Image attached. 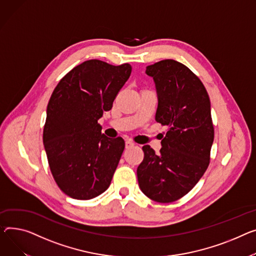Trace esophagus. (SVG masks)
Listing matches in <instances>:
<instances>
[{"mask_svg": "<svg viewBox=\"0 0 256 256\" xmlns=\"http://www.w3.org/2000/svg\"><path fill=\"white\" fill-rule=\"evenodd\" d=\"M134 144L132 142V141H126V148L128 149V148H132Z\"/></svg>", "mask_w": 256, "mask_h": 256, "instance_id": "obj_1", "label": "esophagus"}]
</instances>
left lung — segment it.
Wrapping results in <instances>:
<instances>
[{"instance_id":"8db88e82","label":"left lung","mask_w":256,"mask_h":256,"mask_svg":"<svg viewBox=\"0 0 256 256\" xmlns=\"http://www.w3.org/2000/svg\"><path fill=\"white\" fill-rule=\"evenodd\" d=\"M146 74L156 83V120L170 128L160 154L143 146L138 182L152 200L172 202L188 194L209 166L214 140L210 98L202 81L174 60L146 66Z\"/></svg>"}]
</instances>
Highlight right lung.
<instances>
[{
	"label": "right lung",
	"mask_w": 256,
	"mask_h": 256,
	"mask_svg": "<svg viewBox=\"0 0 256 256\" xmlns=\"http://www.w3.org/2000/svg\"><path fill=\"white\" fill-rule=\"evenodd\" d=\"M132 73V66L98 60L83 62L68 73L50 96L43 143L50 171L72 198L90 200L110 186L124 149L98 124Z\"/></svg>",
	"instance_id": "1"
}]
</instances>
